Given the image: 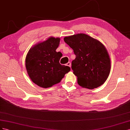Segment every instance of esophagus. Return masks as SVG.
<instances>
[{"label":"esophagus","mask_w":130,"mask_h":130,"mask_svg":"<svg viewBox=\"0 0 130 130\" xmlns=\"http://www.w3.org/2000/svg\"><path fill=\"white\" fill-rule=\"evenodd\" d=\"M67 65H68V66H69V67L71 68V62H68L67 63Z\"/></svg>","instance_id":"esophagus-1"}]
</instances>
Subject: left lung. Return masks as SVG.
Instances as JSON below:
<instances>
[{
  "label": "left lung",
  "mask_w": 130,
  "mask_h": 130,
  "mask_svg": "<svg viewBox=\"0 0 130 130\" xmlns=\"http://www.w3.org/2000/svg\"><path fill=\"white\" fill-rule=\"evenodd\" d=\"M64 40L76 55L71 68L77 77L78 84L83 88L93 89L104 83L111 68L105 46L99 40L83 33L65 37Z\"/></svg>",
  "instance_id": "8db88e82"
}]
</instances>
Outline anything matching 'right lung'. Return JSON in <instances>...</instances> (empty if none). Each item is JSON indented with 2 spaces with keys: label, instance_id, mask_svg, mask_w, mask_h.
Instances as JSON below:
<instances>
[{
  "label": "right lung",
  "instance_id": "obj_1",
  "mask_svg": "<svg viewBox=\"0 0 130 130\" xmlns=\"http://www.w3.org/2000/svg\"><path fill=\"white\" fill-rule=\"evenodd\" d=\"M60 40L59 38L51 36L35 44L27 54L25 68L28 75L40 87L47 88L59 83L71 70L69 66L59 63L61 53L56 50Z\"/></svg>",
  "mask_w": 130,
  "mask_h": 130
}]
</instances>
